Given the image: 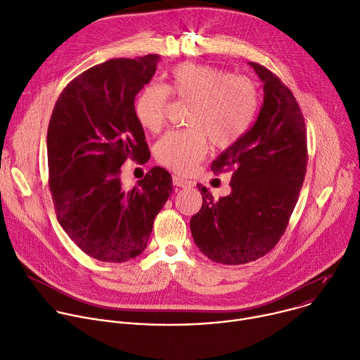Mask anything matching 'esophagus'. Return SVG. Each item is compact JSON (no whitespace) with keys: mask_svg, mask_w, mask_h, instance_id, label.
Returning <instances> with one entry per match:
<instances>
[{"mask_svg":"<svg viewBox=\"0 0 360 360\" xmlns=\"http://www.w3.org/2000/svg\"><path fill=\"white\" fill-rule=\"evenodd\" d=\"M173 183H174V186L181 187V188L191 187V186L194 184L191 180H187V179H184V177H181V176H173Z\"/></svg>","mask_w":360,"mask_h":360,"instance_id":"1","label":"esophagus"}]
</instances>
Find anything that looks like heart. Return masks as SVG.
I'll return each mask as SVG.
<instances>
[{
	"mask_svg": "<svg viewBox=\"0 0 360 360\" xmlns=\"http://www.w3.org/2000/svg\"><path fill=\"white\" fill-rule=\"evenodd\" d=\"M170 94L188 103L181 130L166 133L155 144L157 162L188 173L205 157L207 140L217 148L234 144L252 126L259 110V90L250 78L203 64L176 65L167 86L148 84L136 98L134 111L143 129L157 133L165 126Z\"/></svg>",
	"mask_w": 360,
	"mask_h": 360,
	"instance_id": "1",
	"label": "heart"
}]
</instances>
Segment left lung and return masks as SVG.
Listing matches in <instances>:
<instances>
[{"label": "left lung", "mask_w": 360, "mask_h": 360, "mask_svg": "<svg viewBox=\"0 0 360 360\" xmlns=\"http://www.w3.org/2000/svg\"><path fill=\"white\" fill-rule=\"evenodd\" d=\"M263 83L255 124L216 160L212 172H231V193L203 197L190 220L195 246L210 260L245 264L269 253L283 236L297 203L307 166V137L293 93L276 74L249 63Z\"/></svg>", "instance_id": "obj_1"}]
</instances>
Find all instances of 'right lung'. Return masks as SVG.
Segmentation results:
<instances>
[{
    "instance_id": "right-lung-1",
    "label": "right lung",
    "mask_w": 360,
    "mask_h": 360,
    "mask_svg": "<svg viewBox=\"0 0 360 360\" xmlns=\"http://www.w3.org/2000/svg\"><path fill=\"white\" fill-rule=\"evenodd\" d=\"M160 57L112 58L77 75L61 91L47 131L49 184L58 223L93 259L123 263L147 248L153 223L173 193L172 176L153 167L126 191L127 158L147 163L148 146L134 100Z\"/></svg>"
}]
</instances>
